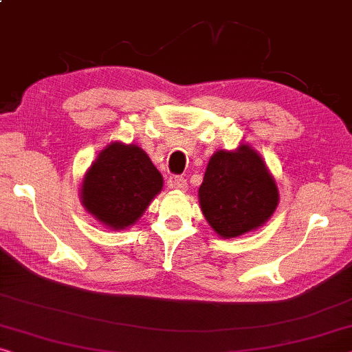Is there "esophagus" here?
I'll list each match as a JSON object with an SVG mask.
<instances>
[{
    "instance_id": "34e87169",
    "label": "esophagus",
    "mask_w": 352,
    "mask_h": 352,
    "mask_svg": "<svg viewBox=\"0 0 352 352\" xmlns=\"http://www.w3.org/2000/svg\"><path fill=\"white\" fill-rule=\"evenodd\" d=\"M171 182H173V187L175 188H177V190H187V179L186 177H182V176H175L171 179Z\"/></svg>"
}]
</instances>
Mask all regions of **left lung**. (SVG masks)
I'll list each match as a JSON object with an SVG mask.
<instances>
[{"mask_svg":"<svg viewBox=\"0 0 352 352\" xmlns=\"http://www.w3.org/2000/svg\"><path fill=\"white\" fill-rule=\"evenodd\" d=\"M198 195L204 217L225 239L256 230L278 204L274 177L247 144L210 157Z\"/></svg>","mask_w":352,"mask_h":352,"instance_id":"1","label":"left lung"}]
</instances>
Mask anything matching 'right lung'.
Listing matches in <instances>:
<instances>
[{
  "instance_id": "right-lung-1",
  "label": "right lung",
  "mask_w": 352,
  "mask_h": 352,
  "mask_svg": "<svg viewBox=\"0 0 352 352\" xmlns=\"http://www.w3.org/2000/svg\"><path fill=\"white\" fill-rule=\"evenodd\" d=\"M162 186V175L143 149L111 143L86 173L83 206L100 223L121 230L142 217Z\"/></svg>"
}]
</instances>
